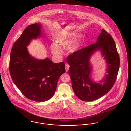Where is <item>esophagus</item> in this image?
<instances>
[{
    "mask_svg": "<svg viewBox=\"0 0 131 131\" xmlns=\"http://www.w3.org/2000/svg\"><path fill=\"white\" fill-rule=\"evenodd\" d=\"M69 67H70V66H69V65L68 64H65V68H66V72H67L68 71Z\"/></svg>",
    "mask_w": 131,
    "mask_h": 131,
    "instance_id": "esophagus-1",
    "label": "esophagus"
}]
</instances>
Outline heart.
<instances>
[{
    "label": "heart",
    "mask_w": 131,
    "mask_h": 131,
    "mask_svg": "<svg viewBox=\"0 0 131 131\" xmlns=\"http://www.w3.org/2000/svg\"><path fill=\"white\" fill-rule=\"evenodd\" d=\"M75 35V31L64 30L56 35V42L60 47L63 48L65 47L69 43L67 46H66V50L69 53L72 54L77 51L82 45V36H78L77 38L72 40ZM57 44L54 42L51 44V51L53 55L57 57H60L62 54V51Z\"/></svg>",
    "instance_id": "b5f03b06"
}]
</instances>
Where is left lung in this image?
Returning <instances> with one entry per match:
<instances>
[{
	"label": "left lung",
	"mask_w": 131,
	"mask_h": 131,
	"mask_svg": "<svg viewBox=\"0 0 131 131\" xmlns=\"http://www.w3.org/2000/svg\"><path fill=\"white\" fill-rule=\"evenodd\" d=\"M97 51L101 53L105 60L107 74L101 80L95 82L91 78L92 67L90 59ZM67 61L70 66L69 74L73 90L76 96L84 101H94L110 91L115 83L119 67L115 42L104 29L95 44L72 53Z\"/></svg>",
	"instance_id": "8db88e82"
}]
</instances>
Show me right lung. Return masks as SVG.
<instances>
[{
	"label": "right lung",
	"instance_id": "add662e5",
	"mask_svg": "<svg viewBox=\"0 0 131 131\" xmlns=\"http://www.w3.org/2000/svg\"><path fill=\"white\" fill-rule=\"evenodd\" d=\"M43 31L41 24L25 28L13 45L9 61L13 83L27 99L40 102L53 96L58 80L65 72L63 62L55 63L48 58L39 60L29 53V45L32 40L44 37Z\"/></svg>",
	"mask_w": 131,
	"mask_h": 131
}]
</instances>
